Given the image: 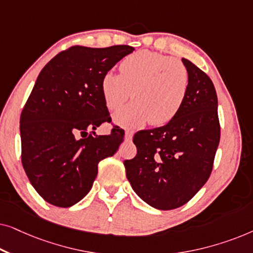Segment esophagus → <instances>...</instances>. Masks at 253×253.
<instances>
[{
	"mask_svg": "<svg viewBox=\"0 0 253 253\" xmlns=\"http://www.w3.org/2000/svg\"><path fill=\"white\" fill-rule=\"evenodd\" d=\"M132 137H133V132H132V131L126 130V140H131V139H132Z\"/></svg>",
	"mask_w": 253,
	"mask_h": 253,
	"instance_id": "1",
	"label": "esophagus"
}]
</instances>
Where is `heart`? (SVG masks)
Wrapping results in <instances>:
<instances>
[{"label": "heart", "instance_id": "b5f03b06", "mask_svg": "<svg viewBox=\"0 0 253 253\" xmlns=\"http://www.w3.org/2000/svg\"><path fill=\"white\" fill-rule=\"evenodd\" d=\"M190 74L177 58L151 50H138L121 62V74L107 71L101 79V92L106 106L117 110V124L137 127L145 123L153 126L170 122L181 110L188 95Z\"/></svg>", "mask_w": 253, "mask_h": 253}]
</instances>
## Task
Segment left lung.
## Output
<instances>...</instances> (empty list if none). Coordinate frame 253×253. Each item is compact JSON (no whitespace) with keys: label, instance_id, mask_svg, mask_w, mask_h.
Masks as SVG:
<instances>
[{"label":"left lung","instance_id":"left-lung-1","mask_svg":"<svg viewBox=\"0 0 253 253\" xmlns=\"http://www.w3.org/2000/svg\"><path fill=\"white\" fill-rule=\"evenodd\" d=\"M182 62L190 85L181 110L166 126L134 134L137 155L124 161L133 191L162 211L183 206L203 188L220 141L215 87L192 62Z\"/></svg>","mask_w":253,"mask_h":253}]
</instances>
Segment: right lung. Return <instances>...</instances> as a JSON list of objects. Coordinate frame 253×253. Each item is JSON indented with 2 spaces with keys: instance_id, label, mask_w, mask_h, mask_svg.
Segmentation results:
<instances>
[{
  "instance_id": "1",
  "label": "right lung",
  "mask_w": 253,
  "mask_h": 253,
  "mask_svg": "<svg viewBox=\"0 0 253 253\" xmlns=\"http://www.w3.org/2000/svg\"><path fill=\"white\" fill-rule=\"evenodd\" d=\"M133 47L72 46L48 62L38 76L20 115L22 164L31 184L47 203L70 207L91 190L98 164L112 157L124 132L98 136L110 115L102 76Z\"/></svg>"
}]
</instances>
